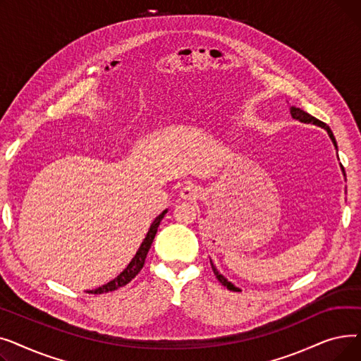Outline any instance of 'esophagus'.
I'll return each mask as SVG.
<instances>
[{
    "label": "esophagus",
    "mask_w": 361,
    "mask_h": 361,
    "mask_svg": "<svg viewBox=\"0 0 361 361\" xmlns=\"http://www.w3.org/2000/svg\"><path fill=\"white\" fill-rule=\"evenodd\" d=\"M180 197L187 202H195L199 197V190L195 185H184L180 192Z\"/></svg>",
    "instance_id": "obj_1"
}]
</instances>
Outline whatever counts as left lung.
Listing matches in <instances>:
<instances>
[{
    "label": "left lung",
    "instance_id": "obj_1",
    "mask_svg": "<svg viewBox=\"0 0 361 361\" xmlns=\"http://www.w3.org/2000/svg\"><path fill=\"white\" fill-rule=\"evenodd\" d=\"M290 112H291V116H293V118H295V120H298V121H301V123H312V124H316V126H319V127H324L326 131H328V135H329V137L332 139V142H334V145H335V147H336V140H335V137H334V133L331 131V128H329V126H326L325 123H322L320 120H317V118H314V117H312L310 114H307L306 111H302V109H300V108H295V106H291L290 108ZM211 264H212V271H214V274L216 275V278H218V281L222 283L224 287H226L228 290H231V291H238V288L237 287H234L231 282H228L226 281L218 271H216V268L214 267V263L211 262Z\"/></svg>",
    "mask_w": 361,
    "mask_h": 361
}]
</instances>
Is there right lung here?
Returning <instances> with one entry per match:
<instances>
[{
  "label": "right lung",
  "mask_w": 361,
  "mask_h": 361,
  "mask_svg": "<svg viewBox=\"0 0 361 361\" xmlns=\"http://www.w3.org/2000/svg\"><path fill=\"white\" fill-rule=\"evenodd\" d=\"M165 214H166V211H164V212L154 221V224L150 225V230L147 231V234H146V237H145V240H143V243H142V245H140V249L137 250L136 256L131 259V262L128 263V267H127L116 279H112L111 282L105 283V286H102V287H99V288H97V290L87 291V293H90V294H104V293H109V291H114V290H118L120 287H124L126 283H128L133 278H135V276L142 271L143 264H145V260H146V256H147V252H149L150 245H152V241H154V238H155V235H157L158 226H159L162 218L165 216Z\"/></svg>",
  "instance_id": "obj_1"
}]
</instances>
